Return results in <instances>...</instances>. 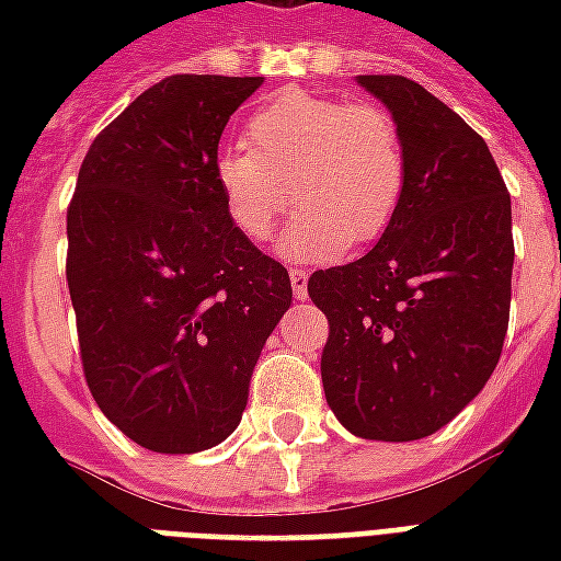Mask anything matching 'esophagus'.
I'll list each match as a JSON object with an SVG mask.
<instances>
[{"label":"esophagus","instance_id":"1","mask_svg":"<svg viewBox=\"0 0 561 561\" xmlns=\"http://www.w3.org/2000/svg\"><path fill=\"white\" fill-rule=\"evenodd\" d=\"M288 279H291V291L297 300L309 297V273L306 270H288Z\"/></svg>","mask_w":561,"mask_h":561}]
</instances>
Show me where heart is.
<instances>
[{
  "instance_id": "b5f03b06",
  "label": "heart",
  "mask_w": 561,
  "mask_h": 561,
  "mask_svg": "<svg viewBox=\"0 0 561 561\" xmlns=\"http://www.w3.org/2000/svg\"><path fill=\"white\" fill-rule=\"evenodd\" d=\"M245 147L216 159V185L240 231L264 243L304 207L282 249L330 257L385 233L405 192V149L385 107L288 90L245 123Z\"/></svg>"
}]
</instances>
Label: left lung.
I'll use <instances>...</instances> for the list:
<instances>
[{
    "label": "left lung",
    "mask_w": 561,
    "mask_h": 561,
    "mask_svg": "<svg viewBox=\"0 0 561 561\" xmlns=\"http://www.w3.org/2000/svg\"><path fill=\"white\" fill-rule=\"evenodd\" d=\"M405 149L397 216L364 257L316 270L324 397L348 433L414 442L493 376L511 312V195L474 128L402 75H360Z\"/></svg>",
    "instance_id": "obj_1"
}]
</instances>
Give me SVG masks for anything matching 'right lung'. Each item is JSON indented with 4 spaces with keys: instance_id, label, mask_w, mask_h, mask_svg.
<instances>
[{
    "instance_id": "obj_1",
    "label": "right lung",
    "mask_w": 561,
    "mask_h": 561,
    "mask_svg": "<svg viewBox=\"0 0 561 561\" xmlns=\"http://www.w3.org/2000/svg\"><path fill=\"white\" fill-rule=\"evenodd\" d=\"M264 78L173 75L140 92L80 164L68 294L83 376L107 421L156 454L237 430L264 342L291 306L216 185L219 138Z\"/></svg>"
}]
</instances>
